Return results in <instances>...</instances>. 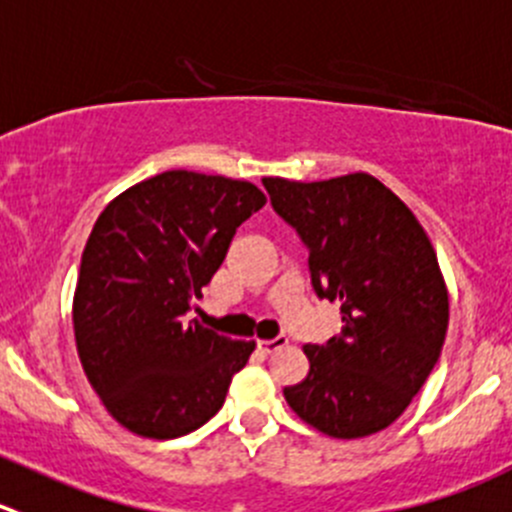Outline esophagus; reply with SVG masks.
I'll list each match as a JSON object with an SVG mask.
<instances>
[{
  "mask_svg": "<svg viewBox=\"0 0 512 512\" xmlns=\"http://www.w3.org/2000/svg\"><path fill=\"white\" fill-rule=\"evenodd\" d=\"M287 345V337L280 335L275 337V340H260L257 342V347H260L262 352H275V350H282V347Z\"/></svg>",
  "mask_w": 512,
  "mask_h": 512,
  "instance_id": "obj_1",
  "label": "esophagus"
}]
</instances>
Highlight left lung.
<instances>
[{
    "mask_svg": "<svg viewBox=\"0 0 512 512\" xmlns=\"http://www.w3.org/2000/svg\"><path fill=\"white\" fill-rule=\"evenodd\" d=\"M272 207L310 250L312 287L340 302L342 332L305 345L310 372L285 388L292 413L337 440L375 435L405 413L438 362L448 285L428 232L367 172L320 182L262 177Z\"/></svg>",
    "mask_w": 512,
    "mask_h": 512,
    "instance_id": "left-lung-1",
    "label": "left lung"
}]
</instances>
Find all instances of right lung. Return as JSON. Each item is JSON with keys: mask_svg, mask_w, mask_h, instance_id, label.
Instances as JSON below:
<instances>
[{"mask_svg": "<svg viewBox=\"0 0 512 512\" xmlns=\"http://www.w3.org/2000/svg\"><path fill=\"white\" fill-rule=\"evenodd\" d=\"M265 202L252 182L167 170L94 222L74 287V342L92 390L130 433L180 438L225 403L255 340L217 335L187 310Z\"/></svg>", "mask_w": 512, "mask_h": 512, "instance_id": "obj_1", "label": "right lung"}]
</instances>
